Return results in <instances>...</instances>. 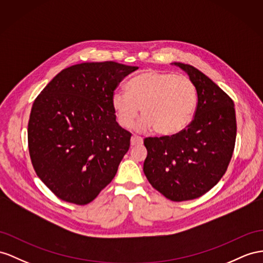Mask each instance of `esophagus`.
<instances>
[{
  "instance_id": "obj_1",
  "label": "esophagus",
  "mask_w": 263,
  "mask_h": 263,
  "mask_svg": "<svg viewBox=\"0 0 263 263\" xmlns=\"http://www.w3.org/2000/svg\"><path fill=\"white\" fill-rule=\"evenodd\" d=\"M143 143V140H142V138L141 137H139V136H133L132 138H131V145L132 146H134V145H140V144H142Z\"/></svg>"
}]
</instances>
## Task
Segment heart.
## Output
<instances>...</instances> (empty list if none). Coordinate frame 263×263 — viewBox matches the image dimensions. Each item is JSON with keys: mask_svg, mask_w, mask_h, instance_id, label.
Instances as JSON below:
<instances>
[{"mask_svg": "<svg viewBox=\"0 0 263 263\" xmlns=\"http://www.w3.org/2000/svg\"><path fill=\"white\" fill-rule=\"evenodd\" d=\"M111 104L118 122L131 127L141 109L137 129H154L160 136H173L190 123L197 105V90L185 76L149 70L126 84V92L116 91Z\"/></svg>", "mask_w": 263, "mask_h": 263, "instance_id": "1", "label": "heart"}]
</instances>
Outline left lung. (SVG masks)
Listing matches in <instances>:
<instances>
[{"label": "left lung", "instance_id": "obj_1", "mask_svg": "<svg viewBox=\"0 0 263 263\" xmlns=\"http://www.w3.org/2000/svg\"><path fill=\"white\" fill-rule=\"evenodd\" d=\"M174 64L196 86V113L181 132L144 139L143 171L154 189L181 202L203 196L223 177L234 150L237 121L233 101L211 79L192 65Z\"/></svg>", "mask_w": 263, "mask_h": 263}]
</instances>
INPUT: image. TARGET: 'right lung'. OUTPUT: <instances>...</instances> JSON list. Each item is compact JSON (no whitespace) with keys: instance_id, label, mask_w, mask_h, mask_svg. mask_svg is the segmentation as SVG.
<instances>
[{"instance_id":"right-lung-1","label":"right lung","mask_w":263,"mask_h":263,"mask_svg":"<svg viewBox=\"0 0 263 263\" xmlns=\"http://www.w3.org/2000/svg\"><path fill=\"white\" fill-rule=\"evenodd\" d=\"M138 69L113 61L72 65L35 99L28 124L30 157L59 199L90 203L117 174L131 133L116 121L111 98Z\"/></svg>"}]
</instances>
